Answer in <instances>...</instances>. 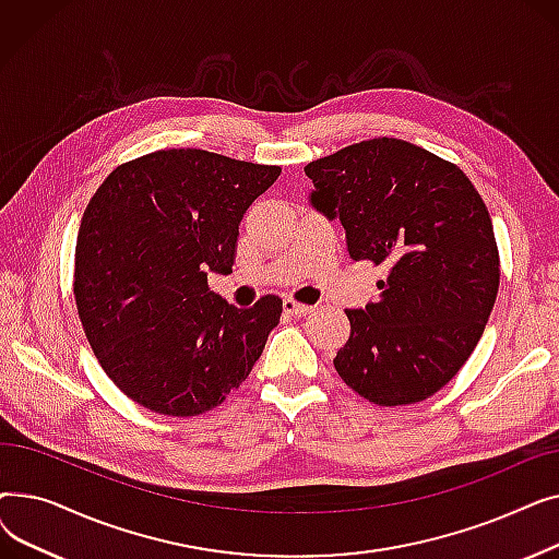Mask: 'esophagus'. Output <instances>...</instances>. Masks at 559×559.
Instances as JSON below:
<instances>
[{
    "label": "esophagus",
    "instance_id": "1",
    "mask_svg": "<svg viewBox=\"0 0 559 559\" xmlns=\"http://www.w3.org/2000/svg\"><path fill=\"white\" fill-rule=\"evenodd\" d=\"M283 308L287 314L292 317H304V314H310L312 312V306H306V304H299L295 299H285L283 301Z\"/></svg>",
    "mask_w": 559,
    "mask_h": 559
}]
</instances>
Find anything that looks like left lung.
Returning a JSON list of instances; mask_svg holds the SVG:
<instances>
[{"label":"left lung","instance_id":"1","mask_svg":"<svg viewBox=\"0 0 559 559\" xmlns=\"http://www.w3.org/2000/svg\"><path fill=\"white\" fill-rule=\"evenodd\" d=\"M306 176L310 203L342 222L348 255L388 270L376 304L346 310L340 378L376 405L432 396L474 354L498 295L485 201L457 165L396 138L344 146Z\"/></svg>","mask_w":559,"mask_h":559}]
</instances>
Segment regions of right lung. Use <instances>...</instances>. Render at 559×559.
Segmentation results:
<instances>
[{
    "label": "right lung",
    "instance_id": "1",
    "mask_svg": "<svg viewBox=\"0 0 559 559\" xmlns=\"http://www.w3.org/2000/svg\"><path fill=\"white\" fill-rule=\"evenodd\" d=\"M276 165L160 150L115 167L76 238L74 297L112 383L167 417H197L240 388L283 301L228 306L209 274H230L240 222Z\"/></svg>",
    "mask_w": 559,
    "mask_h": 559
}]
</instances>
